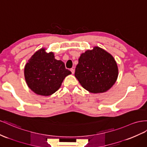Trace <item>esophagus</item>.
<instances>
[{
  "instance_id": "34e87169",
  "label": "esophagus",
  "mask_w": 147,
  "mask_h": 147,
  "mask_svg": "<svg viewBox=\"0 0 147 147\" xmlns=\"http://www.w3.org/2000/svg\"><path fill=\"white\" fill-rule=\"evenodd\" d=\"M70 71H71V72H72V74H74L75 73V70H74V69H70Z\"/></svg>"
}]
</instances>
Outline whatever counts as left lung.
Masks as SVG:
<instances>
[{"mask_svg": "<svg viewBox=\"0 0 147 147\" xmlns=\"http://www.w3.org/2000/svg\"><path fill=\"white\" fill-rule=\"evenodd\" d=\"M75 76L81 85L93 93H103L116 82L118 68L114 57L99 47L81 54Z\"/></svg>", "mask_w": 147, "mask_h": 147, "instance_id": "obj_1", "label": "left lung"}]
</instances>
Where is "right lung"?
<instances>
[{
  "label": "right lung",
  "mask_w": 147,
  "mask_h": 147,
  "mask_svg": "<svg viewBox=\"0 0 147 147\" xmlns=\"http://www.w3.org/2000/svg\"><path fill=\"white\" fill-rule=\"evenodd\" d=\"M24 72L29 88L42 96L55 93L65 77L71 74L64 62L56 60L53 53H46L45 49H41L32 55L25 67Z\"/></svg>",
  "instance_id": "add662e5"
}]
</instances>
